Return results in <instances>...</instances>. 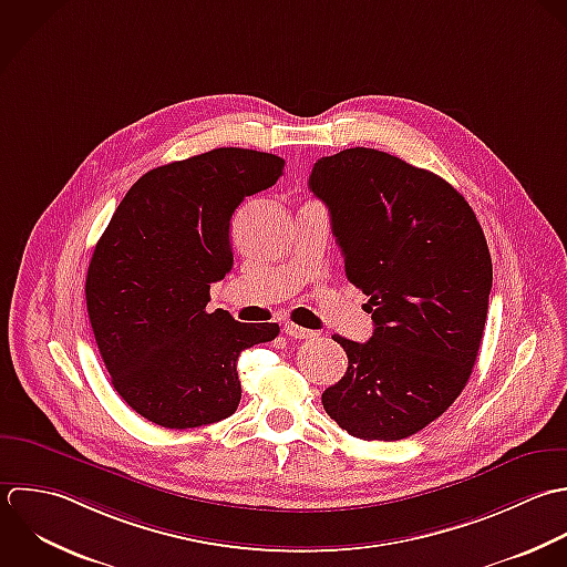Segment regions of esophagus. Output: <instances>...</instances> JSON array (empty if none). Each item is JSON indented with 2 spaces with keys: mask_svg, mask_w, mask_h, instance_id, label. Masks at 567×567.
Instances as JSON below:
<instances>
[{
  "mask_svg": "<svg viewBox=\"0 0 567 567\" xmlns=\"http://www.w3.org/2000/svg\"><path fill=\"white\" fill-rule=\"evenodd\" d=\"M285 333H287L289 338H293V340H307V338H313V336H316L313 331H309V329H305V327H300V324H293V322H287V324H285Z\"/></svg>",
  "mask_w": 567,
  "mask_h": 567,
  "instance_id": "1",
  "label": "esophagus"
}]
</instances>
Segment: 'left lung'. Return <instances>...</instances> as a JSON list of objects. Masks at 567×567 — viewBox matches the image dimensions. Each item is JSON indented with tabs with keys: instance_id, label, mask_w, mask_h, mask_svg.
Wrapping results in <instances>:
<instances>
[{
	"instance_id": "left-lung-1",
	"label": "left lung",
	"mask_w": 567,
	"mask_h": 567,
	"mask_svg": "<svg viewBox=\"0 0 567 567\" xmlns=\"http://www.w3.org/2000/svg\"><path fill=\"white\" fill-rule=\"evenodd\" d=\"M309 189L375 324L362 344L333 336L349 367L322 406L353 437H411L449 411L480 355L493 287L482 225L442 176L373 147L322 156Z\"/></svg>"
}]
</instances>
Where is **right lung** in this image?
I'll return each instance as SVG.
<instances>
[{
	"label": "right lung",
	"mask_w": 567,
	"mask_h": 567,
	"mask_svg": "<svg viewBox=\"0 0 567 567\" xmlns=\"http://www.w3.org/2000/svg\"><path fill=\"white\" fill-rule=\"evenodd\" d=\"M282 167L276 154L216 147L150 169L118 203L87 267L85 305L112 386L141 417L183 431L238 409V355L280 327L205 307L234 265L236 207Z\"/></svg>",
	"instance_id": "1"
}]
</instances>
